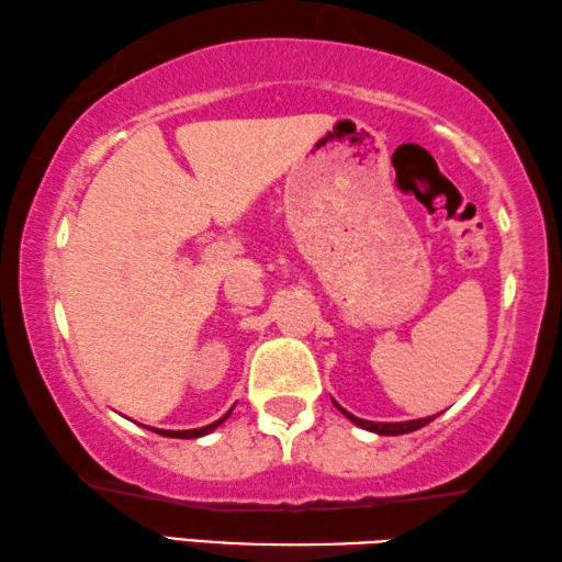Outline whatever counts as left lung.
Masks as SVG:
<instances>
[{
  "instance_id": "obj_1",
  "label": "left lung",
  "mask_w": 562,
  "mask_h": 562,
  "mask_svg": "<svg viewBox=\"0 0 562 562\" xmlns=\"http://www.w3.org/2000/svg\"><path fill=\"white\" fill-rule=\"evenodd\" d=\"M335 406L339 408L341 414H345L351 424H357V426H361V429H367V431H374V434H379V436H398V434H412V431H416V429H422V426H426L431 422L434 416H426V418H416V422H392V424H379V422H364V418H357L355 414H349V412H345V408H341L337 402H335Z\"/></svg>"
}]
</instances>
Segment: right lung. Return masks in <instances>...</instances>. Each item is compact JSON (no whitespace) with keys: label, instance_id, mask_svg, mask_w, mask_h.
<instances>
[{"label":"right lung","instance_id":"right-lung-1","mask_svg":"<svg viewBox=\"0 0 562 562\" xmlns=\"http://www.w3.org/2000/svg\"><path fill=\"white\" fill-rule=\"evenodd\" d=\"M235 408V406H233ZM233 408L231 412H227L225 416H221L217 418V422H213V424H207V426H203V429H188V431H166V429H150V431H156V434H160V436H170V439H198V436H205V434H211L213 429H217V426H221L227 416L233 414Z\"/></svg>","mask_w":562,"mask_h":562}]
</instances>
